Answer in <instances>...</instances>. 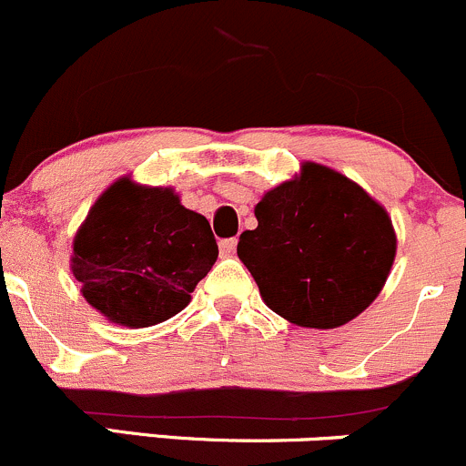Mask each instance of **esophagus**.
Returning <instances> with one entry per match:
<instances>
[{
  "mask_svg": "<svg viewBox=\"0 0 466 466\" xmlns=\"http://www.w3.org/2000/svg\"><path fill=\"white\" fill-rule=\"evenodd\" d=\"M235 248H238V239L235 238L222 239V242H219V251H222L224 258H231L235 253Z\"/></svg>",
  "mask_w": 466,
  "mask_h": 466,
  "instance_id": "obj_1",
  "label": "esophagus"
}]
</instances>
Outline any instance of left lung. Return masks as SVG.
I'll return each mask as SVG.
<instances>
[{"instance_id": "8db88e82", "label": "left lung", "mask_w": 466, "mask_h": 466, "mask_svg": "<svg viewBox=\"0 0 466 466\" xmlns=\"http://www.w3.org/2000/svg\"><path fill=\"white\" fill-rule=\"evenodd\" d=\"M238 256L268 309L300 328L332 329L361 314L390 273L397 235L386 208L320 163L265 193Z\"/></svg>"}]
</instances>
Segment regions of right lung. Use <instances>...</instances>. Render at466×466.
<instances>
[{"instance_id": "obj_1", "label": "right lung", "mask_w": 466, "mask_h": 466, "mask_svg": "<svg viewBox=\"0 0 466 466\" xmlns=\"http://www.w3.org/2000/svg\"><path fill=\"white\" fill-rule=\"evenodd\" d=\"M218 253L208 219L181 206L175 190L123 177L96 199L76 233L71 271L105 319L150 328L190 303Z\"/></svg>"}]
</instances>
